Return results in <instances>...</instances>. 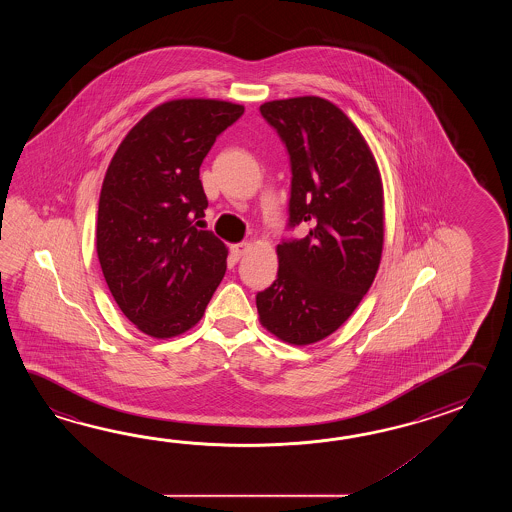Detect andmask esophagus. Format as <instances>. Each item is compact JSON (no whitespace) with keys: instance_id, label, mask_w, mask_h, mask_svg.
<instances>
[{"instance_id":"1","label":"esophagus","mask_w":512,"mask_h":512,"mask_svg":"<svg viewBox=\"0 0 512 512\" xmlns=\"http://www.w3.org/2000/svg\"><path fill=\"white\" fill-rule=\"evenodd\" d=\"M251 247V241H241V243L230 245V258H232V261L240 260L241 256H245L247 252L251 251Z\"/></svg>"}]
</instances>
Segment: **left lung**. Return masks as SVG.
I'll use <instances>...</instances> for the list:
<instances>
[{
    "mask_svg": "<svg viewBox=\"0 0 512 512\" xmlns=\"http://www.w3.org/2000/svg\"><path fill=\"white\" fill-rule=\"evenodd\" d=\"M260 111L291 157L289 225L307 234L276 247L278 278L256 307L274 337L309 346L353 315L379 271L381 172L359 128L326 98L271 100Z\"/></svg>",
    "mask_w": 512,
    "mask_h": 512,
    "instance_id": "left-lung-1",
    "label": "left lung"
}]
</instances>
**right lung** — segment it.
Instances as JSON below:
<instances>
[{
  "mask_svg": "<svg viewBox=\"0 0 512 512\" xmlns=\"http://www.w3.org/2000/svg\"><path fill=\"white\" fill-rule=\"evenodd\" d=\"M218 98H175L122 139L98 199L97 254L111 296L144 335L196 326L227 271L229 249L199 229L208 207L199 166L243 115Z\"/></svg>",
  "mask_w": 512,
  "mask_h": 512,
  "instance_id": "add662e5",
  "label": "right lung"
}]
</instances>
